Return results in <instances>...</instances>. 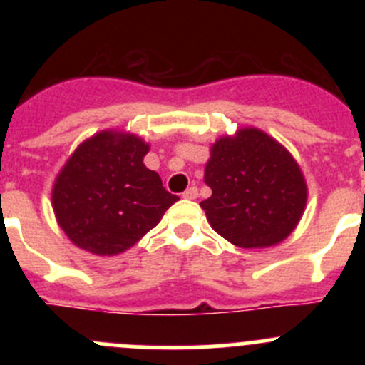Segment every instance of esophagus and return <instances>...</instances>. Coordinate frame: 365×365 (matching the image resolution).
I'll use <instances>...</instances> for the list:
<instances>
[{"label":"esophagus","mask_w":365,"mask_h":365,"mask_svg":"<svg viewBox=\"0 0 365 365\" xmlns=\"http://www.w3.org/2000/svg\"><path fill=\"white\" fill-rule=\"evenodd\" d=\"M183 197H185V200H196V197H197V187H189V189L183 192Z\"/></svg>","instance_id":"34e87169"}]
</instances>
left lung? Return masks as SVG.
I'll list each match as a JSON object with an SVG mask.
<instances>
[{"label": "left lung", "mask_w": 365, "mask_h": 365, "mask_svg": "<svg viewBox=\"0 0 365 365\" xmlns=\"http://www.w3.org/2000/svg\"><path fill=\"white\" fill-rule=\"evenodd\" d=\"M201 201L213 231L237 247L261 249L292 235L307 203V185L292 153L254 127L217 139L210 148Z\"/></svg>", "instance_id": "obj_1"}]
</instances>
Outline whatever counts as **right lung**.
I'll return each instance as SVG.
<instances>
[{
    "label": "right lung",
    "instance_id": "add662e5",
    "mask_svg": "<svg viewBox=\"0 0 365 365\" xmlns=\"http://www.w3.org/2000/svg\"><path fill=\"white\" fill-rule=\"evenodd\" d=\"M150 146L128 132L102 130L81 143L54 180L53 210L73 245L114 256L138 244L178 196L143 159Z\"/></svg>",
    "mask_w": 365,
    "mask_h": 365
}]
</instances>
